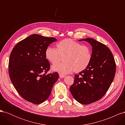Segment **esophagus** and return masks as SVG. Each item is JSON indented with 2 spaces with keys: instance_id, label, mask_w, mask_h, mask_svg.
I'll return each mask as SVG.
<instances>
[{
  "instance_id": "obj_1",
  "label": "esophagus",
  "mask_w": 125,
  "mask_h": 125,
  "mask_svg": "<svg viewBox=\"0 0 125 125\" xmlns=\"http://www.w3.org/2000/svg\"><path fill=\"white\" fill-rule=\"evenodd\" d=\"M65 77V75H63V74H59V77L60 78H64Z\"/></svg>"
}]
</instances>
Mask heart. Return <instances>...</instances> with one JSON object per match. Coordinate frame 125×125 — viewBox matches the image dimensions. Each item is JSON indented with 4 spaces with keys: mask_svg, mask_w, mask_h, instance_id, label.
I'll use <instances>...</instances> for the list:
<instances>
[{
    "mask_svg": "<svg viewBox=\"0 0 125 125\" xmlns=\"http://www.w3.org/2000/svg\"><path fill=\"white\" fill-rule=\"evenodd\" d=\"M63 62L56 63L52 69L62 74L73 71L78 73L89 66L92 58L91 48L71 39H66L56 44V50L47 47L45 50V56L49 62L56 63L63 56Z\"/></svg>",
    "mask_w": 125,
    "mask_h": 125,
    "instance_id": "b5f03b06",
    "label": "heart"
}]
</instances>
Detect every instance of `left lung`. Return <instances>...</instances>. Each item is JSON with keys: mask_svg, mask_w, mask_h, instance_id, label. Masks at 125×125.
<instances>
[{"mask_svg": "<svg viewBox=\"0 0 125 125\" xmlns=\"http://www.w3.org/2000/svg\"><path fill=\"white\" fill-rule=\"evenodd\" d=\"M92 58L85 69L74 75L70 91L75 100L82 104H89L100 100L107 92L114 80L116 63L109 49L104 44L91 38Z\"/></svg>", "mask_w": 125, "mask_h": 125, "instance_id": "1", "label": "left lung"}]
</instances>
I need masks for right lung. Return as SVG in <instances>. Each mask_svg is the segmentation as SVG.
I'll list each match as a JSON object with an SVG mask.
<instances>
[{"label": "right lung", "mask_w": 125, "mask_h": 125, "mask_svg": "<svg viewBox=\"0 0 125 125\" xmlns=\"http://www.w3.org/2000/svg\"><path fill=\"white\" fill-rule=\"evenodd\" d=\"M56 41L54 37L32 34L18 42L10 54L11 81L20 96L33 104L48 99L59 78L57 72L47 73L50 63L45 56V49Z\"/></svg>", "instance_id": "obj_1"}]
</instances>
